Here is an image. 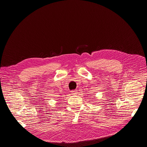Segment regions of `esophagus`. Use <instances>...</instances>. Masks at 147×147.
<instances>
[{
  "label": "esophagus",
  "mask_w": 147,
  "mask_h": 147,
  "mask_svg": "<svg viewBox=\"0 0 147 147\" xmlns=\"http://www.w3.org/2000/svg\"><path fill=\"white\" fill-rule=\"evenodd\" d=\"M71 93H72V94H77V91L73 90V91H71Z\"/></svg>",
  "instance_id": "esophagus-1"
}]
</instances>
